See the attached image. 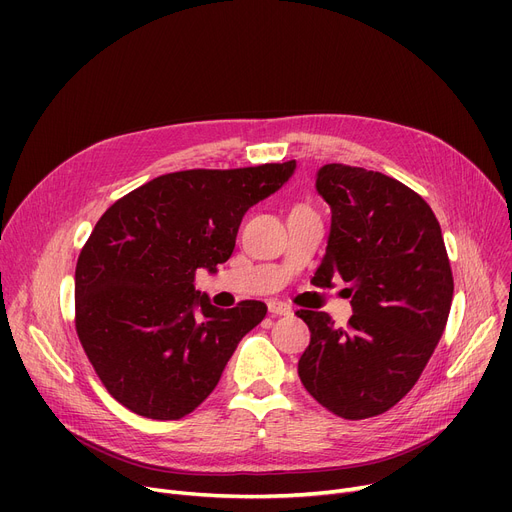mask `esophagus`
<instances>
[{"label":"esophagus","mask_w":512,"mask_h":512,"mask_svg":"<svg viewBox=\"0 0 512 512\" xmlns=\"http://www.w3.org/2000/svg\"><path fill=\"white\" fill-rule=\"evenodd\" d=\"M267 311H270L274 317H276V315H290V313H292V307H290L288 303H284V301L274 299V301L267 303Z\"/></svg>","instance_id":"1"}]
</instances>
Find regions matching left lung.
<instances>
[{
	"mask_svg": "<svg viewBox=\"0 0 512 512\" xmlns=\"http://www.w3.org/2000/svg\"><path fill=\"white\" fill-rule=\"evenodd\" d=\"M315 188L332 226L311 282L351 284L353 315L334 328L324 311H297L311 332L299 378L334 415L367 419L407 396L440 342L454 290L450 261L432 207L402 182L326 164Z\"/></svg>",
	"mask_w": 512,
	"mask_h": 512,
	"instance_id": "8db88e82",
	"label": "left lung"
}]
</instances>
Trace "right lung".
<instances>
[{
  "label": "right lung",
  "instance_id": "add662e5",
  "mask_svg": "<svg viewBox=\"0 0 512 512\" xmlns=\"http://www.w3.org/2000/svg\"><path fill=\"white\" fill-rule=\"evenodd\" d=\"M294 168L290 159L164 174L101 215L76 263V334L120 405L149 419H180L218 386L267 307H213L195 290V274L218 272L234 251L242 215L274 195Z\"/></svg>",
  "mask_w": 512,
  "mask_h": 512
}]
</instances>
